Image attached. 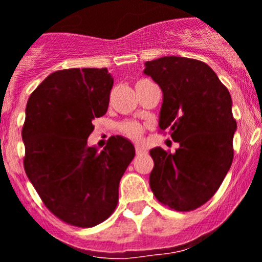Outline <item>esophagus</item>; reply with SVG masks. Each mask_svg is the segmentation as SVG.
Returning <instances> with one entry per match:
<instances>
[{
    "mask_svg": "<svg viewBox=\"0 0 262 262\" xmlns=\"http://www.w3.org/2000/svg\"><path fill=\"white\" fill-rule=\"evenodd\" d=\"M135 151H136V155H142V154H144V152H145V148L143 147V145L138 144L135 147Z\"/></svg>",
    "mask_w": 262,
    "mask_h": 262,
    "instance_id": "1",
    "label": "esophagus"
}]
</instances>
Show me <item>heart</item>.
<instances>
[{"mask_svg": "<svg viewBox=\"0 0 262 262\" xmlns=\"http://www.w3.org/2000/svg\"><path fill=\"white\" fill-rule=\"evenodd\" d=\"M119 129L124 136H127L128 139H133V140H139L143 135V127L136 123V122H131V120L123 122L119 126Z\"/></svg>", "mask_w": 262, "mask_h": 262, "instance_id": "heart-1", "label": "heart"}]
</instances>
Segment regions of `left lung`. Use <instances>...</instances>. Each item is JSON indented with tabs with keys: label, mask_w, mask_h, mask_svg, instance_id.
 <instances>
[{
	"label": "left lung",
	"mask_w": 262,
	"mask_h": 262,
	"mask_svg": "<svg viewBox=\"0 0 262 262\" xmlns=\"http://www.w3.org/2000/svg\"><path fill=\"white\" fill-rule=\"evenodd\" d=\"M144 73L163 90L159 127L180 144L174 154L152 148L149 186L177 211H190L216 193L233 160L232 99L206 62L180 56L147 61Z\"/></svg>",
	"instance_id": "1"
}]
</instances>
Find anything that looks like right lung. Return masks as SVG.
<instances>
[{"label":"right lung","instance_id":"obj_1","mask_svg":"<svg viewBox=\"0 0 262 262\" xmlns=\"http://www.w3.org/2000/svg\"><path fill=\"white\" fill-rule=\"evenodd\" d=\"M114 80L107 69L53 72L30 96L22 128L25 170L41 201L66 223L94 227L117 207L119 181L135 156L123 136L88 147L93 119L106 114Z\"/></svg>","mask_w":262,"mask_h":262}]
</instances>
